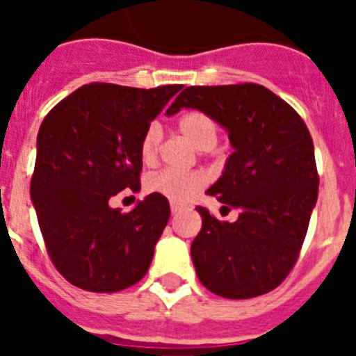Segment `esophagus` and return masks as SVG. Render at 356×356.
Returning <instances> with one entry per match:
<instances>
[{
  "label": "esophagus",
  "mask_w": 356,
  "mask_h": 356,
  "mask_svg": "<svg viewBox=\"0 0 356 356\" xmlns=\"http://www.w3.org/2000/svg\"><path fill=\"white\" fill-rule=\"evenodd\" d=\"M184 210H185V207H184V205H175V203H172V205H171V212H172V216H176V213L184 212Z\"/></svg>",
  "instance_id": "obj_1"
}]
</instances>
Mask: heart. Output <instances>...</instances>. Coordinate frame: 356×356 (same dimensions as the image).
Returning a JSON list of instances; mask_svg holds the SVG:
<instances>
[{
    "instance_id": "heart-1",
    "label": "heart",
    "mask_w": 356,
    "mask_h": 356,
    "mask_svg": "<svg viewBox=\"0 0 356 356\" xmlns=\"http://www.w3.org/2000/svg\"><path fill=\"white\" fill-rule=\"evenodd\" d=\"M178 131L197 149H212L217 143V124L209 114L201 110H187L176 121ZM163 131L159 122H149L140 139V159L144 163H153L162 146ZM144 187L149 194L163 197L175 205H184L193 200L205 187V176L197 171H163L153 172L146 178Z\"/></svg>"
}]
</instances>
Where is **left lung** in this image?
Here are the masks:
<instances>
[{
    "label": "left lung",
    "mask_w": 356,
    "mask_h": 356,
    "mask_svg": "<svg viewBox=\"0 0 356 356\" xmlns=\"http://www.w3.org/2000/svg\"><path fill=\"white\" fill-rule=\"evenodd\" d=\"M197 108L228 130L234 146L222 176L207 191L238 210L221 222L205 207L191 254L200 282L228 300L271 292L300 257L319 175L314 143L301 115L259 83L194 85L168 108Z\"/></svg>",
    "instance_id": "8db88e82"
}]
</instances>
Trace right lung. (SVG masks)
Returning <instances> with one entry per match:
<instances>
[{"label":"right lung","instance_id":"1","mask_svg":"<svg viewBox=\"0 0 356 356\" xmlns=\"http://www.w3.org/2000/svg\"><path fill=\"white\" fill-rule=\"evenodd\" d=\"M184 85H83L44 118L30 194L56 271L89 292H118L149 269L169 201L149 194L131 212L108 205L140 188V139Z\"/></svg>","mask_w":356,"mask_h":356}]
</instances>
